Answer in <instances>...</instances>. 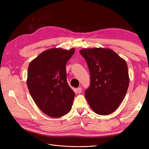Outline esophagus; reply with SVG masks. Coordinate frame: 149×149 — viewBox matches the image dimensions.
Listing matches in <instances>:
<instances>
[{
  "instance_id": "34e87169",
  "label": "esophagus",
  "mask_w": 149,
  "mask_h": 149,
  "mask_svg": "<svg viewBox=\"0 0 149 149\" xmlns=\"http://www.w3.org/2000/svg\"><path fill=\"white\" fill-rule=\"evenodd\" d=\"M77 91H78V93H81V91H82V88H81V87L78 88V89H77Z\"/></svg>"
}]
</instances>
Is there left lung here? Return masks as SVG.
<instances>
[{
  "label": "left lung",
  "mask_w": 149,
  "mask_h": 149,
  "mask_svg": "<svg viewBox=\"0 0 149 149\" xmlns=\"http://www.w3.org/2000/svg\"><path fill=\"white\" fill-rule=\"evenodd\" d=\"M79 52L87 63L91 79L85 97L96 114L109 115L118 109L127 93V65L109 48H84Z\"/></svg>",
  "instance_id": "8db88e82"
}]
</instances>
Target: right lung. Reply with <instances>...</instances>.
Listing matches in <instances>:
<instances>
[{
    "instance_id": "obj_1",
    "label": "right lung",
    "mask_w": 149,
    "mask_h": 149,
    "mask_svg": "<svg viewBox=\"0 0 149 149\" xmlns=\"http://www.w3.org/2000/svg\"><path fill=\"white\" fill-rule=\"evenodd\" d=\"M75 52L60 48L47 49L30 62L28 89L43 113L60 118L71 109L75 94L67 83L66 64Z\"/></svg>"
}]
</instances>
